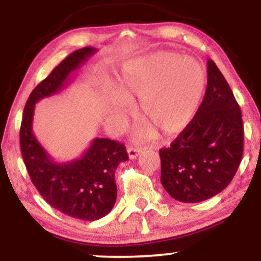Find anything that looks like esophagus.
Listing matches in <instances>:
<instances>
[{
    "instance_id": "34e87169",
    "label": "esophagus",
    "mask_w": 261,
    "mask_h": 261,
    "mask_svg": "<svg viewBox=\"0 0 261 261\" xmlns=\"http://www.w3.org/2000/svg\"><path fill=\"white\" fill-rule=\"evenodd\" d=\"M141 149L140 148H135V147H127V154L130 160H135L141 154Z\"/></svg>"
}]
</instances>
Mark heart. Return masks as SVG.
<instances>
[{
	"label": "heart",
	"mask_w": 261,
	"mask_h": 261,
	"mask_svg": "<svg viewBox=\"0 0 261 261\" xmlns=\"http://www.w3.org/2000/svg\"><path fill=\"white\" fill-rule=\"evenodd\" d=\"M207 74L201 62L174 53H155L127 62L113 83L114 98L107 113L118 120L128 104L139 98V116L148 127L162 135L180 133L190 124L201 104Z\"/></svg>",
	"instance_id": "b5f03b06"
}]
</instances>
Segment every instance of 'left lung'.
Masks as SVG:
<instances>
[{"instance_id":"1","label":"left lung","mask_w":261,"mask_h":261,"mask_svg":"<svg viewBox=\"0 0 261 261\" xmlns=\"http://www.w3.org/2000/svg\"><path fill=\"white\" fill-rule=\"evenodd\" d=\"M243 120L232 89L212 60L196 115L170 147L160 149L161 182L173 199L201 202L232 181L243 155Z\"/></svg>"}]
</instances>
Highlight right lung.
Here are the masks:
<instances>
[{
    "label": "right lung",
    "instance_id": "add662e5",
    "mask_svg": "<svg viewBox=\"0 0 261 261\" xmlns=\"http://www.w3.org/2000/svg\"><path fill=\"white\" fill-rule=\"evenodd\" d=\"M97 50L87 46L67 56L33 89L27 100L19 141L32 182L44 200L67 216L95 221L107 216L116 201L115 170L128 160L125 146L109 139H94L73 161L56 162L33 134L35 104L70 83L71 73Z\"/></svg>",
    "mask_w": 261,
    "mask_h": 261
}]
</instances>
